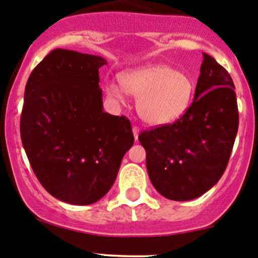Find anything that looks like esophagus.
<instances>
[{
	"label": "esophagus",
	"mask_w": 258,
	"mask_h": 258,
	"mask_svg": "<svg viewBox=\"0 0 258 258\" xmlns=\"http://www.w3.org/2000/svg\"><path fill=\"white\" fill-rule=\"evenodd\" d=\"M133 134H134L135 140H138V137H139V128L137 125L133 126Z\"/></svg>",
	"instance_id": "obj_1"
}]
</instances>
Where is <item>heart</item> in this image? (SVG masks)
I'll return each mask as SVG.
<instances>
[{"label":"heart","instance_id":"heart-1","mask_svg":"<svg viewBox=\"0 0 258 258\" xmlns=\"http://www.w3.org/2000/svg\"><path fill=\"white\" fill-rule=\"evenodd\" d=\"M105 90L110 99L121 103L125 93L137 99V111L149 125H166L186 114L192 104L195 81L186 72L166 64H151L124 72Z\"/></svg>","mask_w":258,"mask_h":258}]
</instances>
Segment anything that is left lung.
I'll list each match as a JSON object with an SVG mask.
<instances>
[{"label":"left lung","mask_w":258,"mask_h":258,"mask_svg":"<svg viewBox=\"0 0 258 258\" xmlns=\"http://www.w3.org/2000/svg\"><path fill=\"white\" fill-rule=\"evenodd\" d=\"M195 97L175 123L143 130L151 184L169 200L187 201L210 190L226 169L238 129L235 86L228 72L203 53Z\"/></svg>","instance_id":"left-lung-1"}]
</instances>
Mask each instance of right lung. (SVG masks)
<instances>
[{
    "mask_svg": "<svg viewBox=\"0 0 258 258\" xmlns=\"http://www.w3.org/2000/svg\"><path fill=\"white\" fill-rule=\"evenodd\" d=\"M99 55L53 49L32 71L21 114V139L32 170L55 199L97 203L115 181L134 144L130 121L103 110Z\"/></svg>",
    "mask_w": 258,
    "mask_h": 258,
    "instance_id": "1",
    "label": "right lung"
}]
</instances>
